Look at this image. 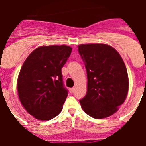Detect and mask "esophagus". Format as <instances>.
Segmentation results:
<instances>
[{"label": "esophagus", "mask_w": 146, "mask_h": 146, "mask_svg": "<svg viewBox=\"0 0 146 146\" xmlns=\"http://www.w3.org/2000/svg\"><path fill=\"white\" fill-rule=\"evenodd\" d=\"M74 89H75V88H70V93H73V92H74Z\"/></svg>", "instance_id": "obj_1"}]
</instances>
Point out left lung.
Instances as JSON below:
<instances>
[{
  "label": "left lung",
  "mask_w": 146,
  "mask_h": 146,
  "mask_svg": "<svg viewBox=\"0 0 146 146\" xmlns=\"http://www.w3.org/2000/svg\"><path fill=\"white\" fill-rule=\"evenodd\" d=\"M78 50L88 79L86 95L80 100L82 110L93 118L108 117L127 98L129 79L124 62L108 44H80Z\"/></svg>",
  "instance_id": "8db88e82"
}]
</instances>
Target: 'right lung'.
<instances>
[{
  "label": "right lung",
  "mask_w": 146,
  "mask_h": 146,
  "mask_svg": "<svg viewBox=\"0 0 146 146\" xmlns=\"http://www.w3.org/2000/svg\"><path fill=\"white\" fill-rule=\"evenodd\" d=\"M71 51L66 45L39 47L22 66L17 80L19 100L27 112L38 120H51L61 112L68 95L61 69Z\"/></svg>",
  "instance_id": "add662e5"
}]
</instances>
